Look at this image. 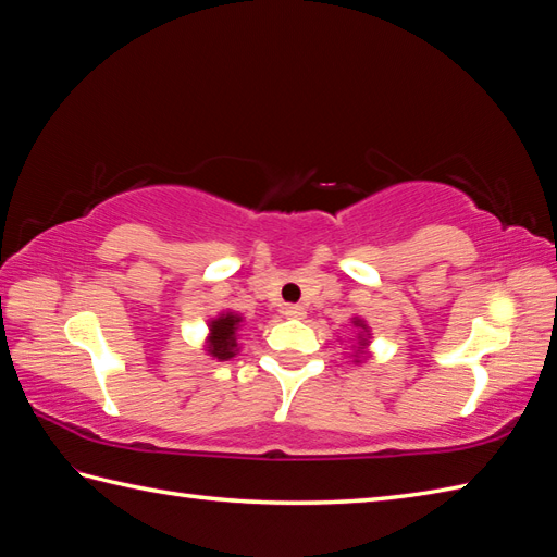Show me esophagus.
Returning <instances> with one entry per match:
<instances>
[{
    "label": "esophagus",
    "instance_id": "1",
    "mask_svg": "<svg viewBox=\"0 0 557 557\" xmlns=\"http://www.w3.org/2000/svg\"><path fill=\"white\" fill-rule=\"evenodd\" d=\"M282 313H285L287 318H304L306 309L299 304H289V306H285V309H282Z\"/></svg>",
    "mask_w": 557,
    "mask_h": 557
}]
</instances>
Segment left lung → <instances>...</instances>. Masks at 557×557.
I'll return each mask as SVG.
<instances>
[{
    "label": "left lung",
    "instance_id": "obj_1",
    "mask_svg": "<svg viewBox=\"0 0 557 557\" xmlns=\"http://www.w3.org/2000/svg\"><path fill=\"white\" fill-rule=\"evenodd\" d=\"M351 323L357 327V351H354V357H357V363H361V359H366V347H369L371 342V330L359 315L351 318Z\"/></svg>",
    "mask_w": 557,
    "mask_h": 557
}]
</instances>
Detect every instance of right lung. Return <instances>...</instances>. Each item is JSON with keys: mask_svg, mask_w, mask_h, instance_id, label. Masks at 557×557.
<instances>
[{"mask_svg": "<svg viewBox=\"0 0 557 557\" xmlns=\"http://www.w3.org/2000/svg\"><path fill=\"white\" fill-rule=\"evenodd\" d=\"M244 318L234 311H222L218 318L208 323V337H206V351L212 359L230 361L239 351V330Z\"/></svg>", "mask_w": 557, "mask_h": 557, "instance_id": "right-lung-1", "label": "right lung"}]
</instances>
